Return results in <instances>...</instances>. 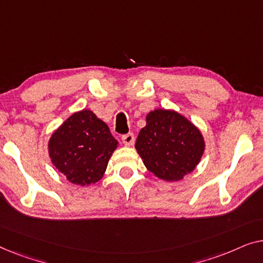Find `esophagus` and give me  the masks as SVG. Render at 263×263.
<instances>
[{"label": "esophagus", "mask_w": 263, "mask_h": 263, "mask_svg": "<svg viewBox=\"0 0 263 263\" xmlns=\"http://www.w3.org/2000/svg\"><path fill=\"white\" fill-rule=\"evenodd\" d=\"M122 141L125 146H132L133 142H134V135H133V133H128V134H124L122 136Z\"/></svg>", "instance_id": "obj_1"}]
</instances>
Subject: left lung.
I'll list each match as a JSON object with an SVG mask.
<instances>
[{"mask_svg": "<svg viewBox=\"0 0 263 263\" xmlns=\"http://www.w3.org/2000/svg\"><path fill=\"white\" fill-rule=\"evenodd\" d=\"M135 148L147 170L164 181L176 182L200 163L204 141L199 129L181 114L157 109L146 116Z\"/></svg>", "mask_w": 263, "mask_h": 263, "instance_id": "8db88e82", "label": "left lung"}]
</instances>
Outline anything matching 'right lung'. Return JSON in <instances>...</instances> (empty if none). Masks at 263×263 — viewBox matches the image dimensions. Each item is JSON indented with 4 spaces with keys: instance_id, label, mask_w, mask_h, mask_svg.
<instances>
[{
    "instance_id": "add662e5",
    "label": "right lung",
    "mask_w": 263,
    "mask_h": 263,
    "mask_svg": "<svg viewBox=\"0 0 263 263\" xmlns=\"http://www.w3.org/2000/svg\"><path fill=\"white\" fill-rule=\"evenodd\" d=\"M117 145L106 123L91 110H81L53 132L48 146L52 164L68 181L88 185L103 177Z\"/></svg>"
}]
</instances>
